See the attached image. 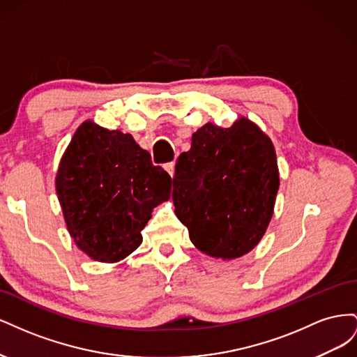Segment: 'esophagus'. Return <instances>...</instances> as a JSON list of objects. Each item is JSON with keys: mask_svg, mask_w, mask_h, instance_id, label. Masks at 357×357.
<instances>
[{"mask_svg": "<svg viewBox=\"0 0 357 357\" xmlns=\"http://www.w3.org/2000/svg\"><path fill=\"white\" fill-rule=\"evenodd\" d=\"M165 171L168 172L171 177H174V174H176V162H168V164H165Z\"/></svg>", "mask_w": 357, "mask_h": 357, "instance_id": "34e87169", "label": "esophagus"}]
</instances>
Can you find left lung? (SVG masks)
Segmentation results:
<instances>
[{
    "instance_id": "left-lung-1",
    "label": "left lung",
    "mask_w": 357,
    "mask_h": 357,
    "mask_svg": "<svg viewBox=\"0 0 357 357\" xmlns=\"http://www.w3.org/2000/svg\"><path fill=\"white\" fill-rule=\"evenodd\" d=\"M278 186L271 138L241 116L229 128L208 122L193 132L177 159L172 202L198 250L232 261L262 240Z\"/></svg>"
}]
</instances>
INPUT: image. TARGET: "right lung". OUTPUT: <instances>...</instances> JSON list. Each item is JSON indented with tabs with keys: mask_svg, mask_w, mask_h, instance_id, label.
I'll use <instances>...</instances> for the list:
<instances>
[{
	"mask_svg": "<svg viewBox=\"0 0 357 357\" xmlns=\"http://www.w3.org/2000/svg\"><path fill=\"white\" fill-rule=\"evenodd\" d=\"M56 193L67 229L93 261L114 264L142 244V231L171 177L155 167L131 134L84 121L74 132L56 172Z\"/></svg>",
	"mask_w": 357,
	"mask_h": 357,
	"instance_id": "1",
	"label": "right lung"
}]
</instances>
